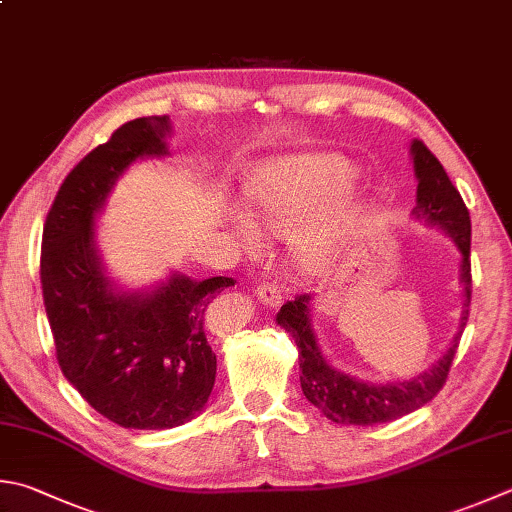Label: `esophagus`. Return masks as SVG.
I'll list each match as a JSON object with an SVG mask.
<instances>
[{
    "mask_svg": "<svg viewBox=\"0 0 512 512\" xmlns=\"http://www.w3.org/2000/svg\"><path fill=\"white\" fill-rule=\"evenodd\" d=\"M254 294L260 303L269 307V310H274V307H278V303H281V292H278V287L272 283H260L254 289Z\"/></svg>",
    "mask_w": 512,
    "mask_h": 512,
    "instance_id": "esophagus-1",
    "label": "esophagus"
}]
</instances>
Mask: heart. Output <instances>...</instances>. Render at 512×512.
<instances>
[{"label": "heart", "mask_w": 512, "mask_h": 512, "mask_svg": "<svg viewBox=\"0 0 512 512\" xmlns=\"http://www.w3.org/2000/svg\"><path fill=\"white\" fill-rule=\"evenodd\" d=\"M354 176V165L339 153H292L269 158L249 171L247 202L267 229L289 234L305 223L318 202L339 194ZM352 214V200L341 196L294 236V263L305 276L321 278L339 263ZM253 217L247 211L231 214L234 234L247 249L263 245V231Z\"/></svg>", "instance_id": "heart-1"}]
</instances>
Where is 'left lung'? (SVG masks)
Listing matches in <instances>:
<instances>
[{
    "label": "left lung",
    "instance_id": "obj_1",
    "mask_svg": "<svg viewBox=\"0 0 512 512\" xmlns=\"http://www.w3.org/2000/svg\"><path fill=\"white\" fill-rule=\"evenodd\" d=\"M410 158L417 178V205L412 218L428 227H437L455 243L459 252V285L464 294V307L459 316V330L450 341L446 354L428 370L412 376L408 381L372 383L359 376L336 370L318 343V334L312 321L310 294H301L289 301L276 314V323L292 336L298 347V365H301V388L305 399L321 410L334 423L350 426H374L388 423L426 406L437 397L446 383L448 370L455 359L457 345L468 321L470 305V214L452 185L446 169L432 156L426 144L410 142Z\"/></svg>",
    "mask_w": 512,
    "mask_h": 512
}]
</instances>
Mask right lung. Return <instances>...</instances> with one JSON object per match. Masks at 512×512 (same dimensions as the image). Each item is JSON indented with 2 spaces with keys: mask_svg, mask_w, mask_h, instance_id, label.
Masks as SVG:
<instances>
[{
  "mask_svg": "<svg viewBox=\"0 0 512 512\" xmlns=\"http://www.w3.org/2000/svg\"><path fill=\"white\" fill-rule=\"evenodd\" d=\"M169 115L138 118L77 165L53 200L40 278L57 363L91 408L122 428L165 430L202 412L216 381V354L202 327L227 276L194 281L171 272L127 289L106 272L98 216L138 160L167 158Z\"/></svg>",
  "mask_w": 512,
  "mask_h": 512,
  "instance_id": "1",
  "label": "right lung"
}]
</instances>
